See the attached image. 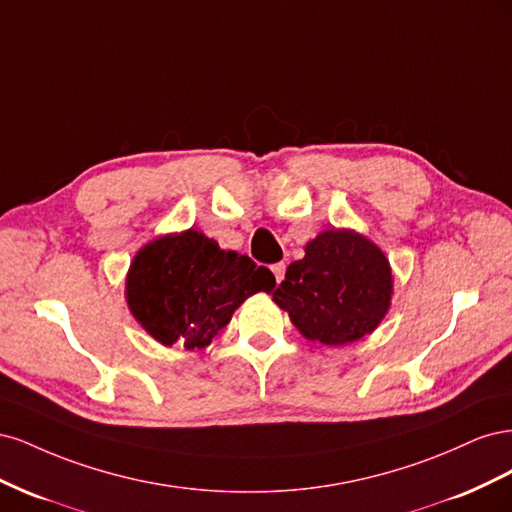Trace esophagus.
Wrapping results in <instances>:
<instances>
[{
	"label": "esophagus",
	"mask_w": 512,
	"mask_h": 512,
	"mask_svg": "<svg viewBox=\"0 0 512 512\" xmlns=\"http://www.w3.org/2000/svg\"><path fill=\"white\" fill-rule=\"evenodd\" d=\"M271 271H273V275H275V282L280 284L282 280H284V273H286V265L284 262H277V265H273L271 267Z\"/></svg>",
	"instance_id": "esophagus-1"
}]
</instances>
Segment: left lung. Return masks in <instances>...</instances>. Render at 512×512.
I'll list each match as a JSON object with an SVG mask.
<instances>
[{
	"mask_svg": "<svg viewBox=\"0 0 512 512\" xmlns=\"http://www.w3.org/2000/svg\"><path fill=\"white\" fill-rule=\"evenodd\" d=\"M309 342L344 346L374 331L389 312L391 265L376 243L354 230H324L271 290Z\"/></svg>",
	"mask_w": 512,
	"mask_h": 512,
	"instance_id": "1",
	"label": "left lung"
}]
</instances>
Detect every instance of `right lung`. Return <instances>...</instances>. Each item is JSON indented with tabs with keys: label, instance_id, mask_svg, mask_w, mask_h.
Segmentation results:
<instances>
[{
	"label": "right lung",
	"instance_id": "add662e5",
	"mask_svg": "<svg viewBox=\"0 0 512 512\" xmlns=\"http://www.w3.org/2000/svg\"><path fill=\"white\" fill-rule=\"evenodd\" d=\"M275 277L252 258L224 252L198 230L147 243L132 260L126 299L132 316L164 346L205 348L254 292H271Z\"/></svg>",
	"mask_w": 512,
	"mask_h": 512
}]
</instances>
